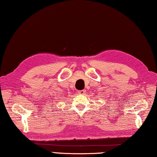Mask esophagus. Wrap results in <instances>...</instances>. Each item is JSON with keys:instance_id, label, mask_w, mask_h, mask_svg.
<instances>
[{"instance_id": "esophagus-1", "label": "esophagus", "mask_w": 157, "mask_h": 157, "mask_svg": "<svg viewBox=\"0 0 157 157\" xmlns=\"http://www.w3.org/2000/svg\"><path fill=\"white\" fill-rule=\"evenodd\" d=\"M78 93L79 94V95H85V90H78Z\"/></svg>"}]
</instances>
